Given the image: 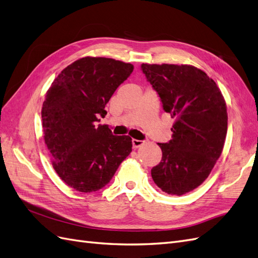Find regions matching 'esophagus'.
Here are the masks:
<instances>
[{
	"label": "esophagus",
	"mask_w": 258,
	"mask_h": 258,
	"mask_svg": "<svg viewBox=\"0 0 258 258\" xmlns=\"http://www.w3.org/2000/svg\"><path fill=\"white\" fill-rule=\"evenodd\" d=\"M143 141H141V140H137V139H132V146H134V148H138L141 145H143Z\"/></svg>",
	"instance_id": "obj_1"
}]
</instances>
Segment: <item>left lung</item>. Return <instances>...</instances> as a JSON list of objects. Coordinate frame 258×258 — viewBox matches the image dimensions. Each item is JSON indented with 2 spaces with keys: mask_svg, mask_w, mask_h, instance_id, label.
Returning a JSON list of instances; mask_svg holds the SVG:
<instances>
[{
  "mask_svg": "<svg viewBox=\"0 0 258 258\" xmlns=\"http://www.w3.org/2000/svg\"><path fill=\"white\" fill-rule=\"evenodd\" d=\"M158 92L163 110L174 118L172 140L158 143L162 152L152 177L169 195L197 188L214 168L227 135V106L216 83L189 64L141 66Z\"/></svg>",
  "mask_w": 258,
  "mask_h": 258,
  "instance_id": "1",
  "label": "left lung"
}]
</instances>
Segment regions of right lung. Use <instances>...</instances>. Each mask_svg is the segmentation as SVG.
I'll return each instance as SVG.
<instances>
[{
  "mask_svg": "<svg viewBox=\"0 0 258 258\" xmlns=\"http://www.w3.org/2000/svg\"><path fill=\"white\" fill-rule=\"evenodd\" d=\"M134 66L104 57H84L61 71L46 92L42 107L45 144L51 165L68 186L97 191L132 152L129 136H113L104 117L106 103Z\"/></svg>",
  "mask_w": 258,
  "mask_h": 258,
  "instance_id": "1",
  "label": "right lung"
}]
</instances>
